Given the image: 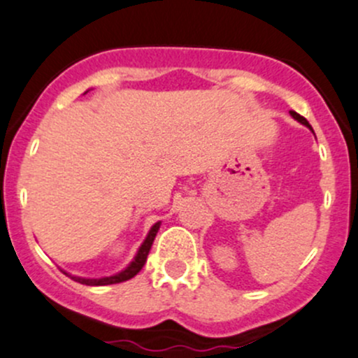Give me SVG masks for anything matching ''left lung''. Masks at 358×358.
I'll list each match as a JSON object with an SVG mask.
<instances>
[{"mask_svg":"<svg viewBox=\"0 0 358 358\" xmlns=\"http://www.w3.org/2000/svg\"><path fill=\"white\" fill-rule=\"evenodd\" d=\"M289 115H292V116H293V118H295V120H299V122H300V123H302V125H306V127H308V129H310V130H312V127H310V125H308V122H307V120H306V118H303V116H300V115H299V113H296V111H289Z\"/></svg>","mask_w":358,"mask_h":358,"instance_id":"left-lung-1","label":"left lung"}]
</instances>
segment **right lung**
Returning a JSON list of instances; mask_svg holds the SVG:
<instances>
[{
  "instance_id": "obj_1",
  "label": "right lung",
  "mask_w": 358,
  "mask_h": 358,
  "mask_svg": "<svg viewBox=\"0 0 358 358\" xmlns=\"http://www.w3.org/2000/svg\"><path fill=\"white\" fill-rule=\"evenodd\" d=\"M159 224L161 223H156L152 228H150L148 238L144 240V243H142L141 248H138L137 255H135V259L131 261V264L125 271H122L120 274H115V276H110V278H101V280H85V278L70 276V274L69 276L73 281H77V283L89 285V287H104V285H116V283H123V281H127V280H131V278H134L138 271L144 268L145 261H148L149 250H150V247H152L154 238H156L157 229H159Z\"/></svg>"
}]
</instances>
